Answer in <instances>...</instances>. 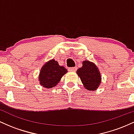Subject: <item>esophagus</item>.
Listing matches in <instances>:
<instances>
[{
	"mask_svg": "<svg viewBox=\"0 0 134 134\" xmlns=\"http://www.w3.org/2000/svg\"><path fill=\"white\" fill-rule=\"evenodd\" d=\"M69 71H76L77 67H71V68L69 69Z\"/></svg>",
	"mask_w": 134,
	"mask_h": 134,
	"instance_id": "esophagus-1",
	"label": "esophagus"
}]
</instances>
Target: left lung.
<instances>
[{
  "label": "left lung",
  "instance_id": "8db88e82",
  "mask_svg": "<svg viewBox=\"0 0 134 134\" xmlns=\"http://www.w3.org/2000/svg\"><path fill=\"white\" fill-rule=\"evenodd\" d=\"M83 86L88 91H95L101 83V76L94 63L89 60L82 62V67L77 70Z\"/></svg>",
  "mask_w": 134,
  "mask_h": 134
}]
</instances>
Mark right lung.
Returning a JSON list of instances; mask_svg holds the SVG:
<instances>
[{
	"label": "right lung",
	"instance_id": "right-lung-1",
	"mask_svg": "<svg viewBox=\"0 0 134 134\" xmlns=\"http://www.w3.org/2000/svg\"><path fill=\"white\" fill-rule=\"evenodd\" d=\"M67 72L63 66L59 65L55 59L48 60L41 67L38 76L40 84L45 88H52L60 82L61 78Z\"/></svg>",
	"mask_w": 134,
	"mask_h": 134
}]
</instances>
